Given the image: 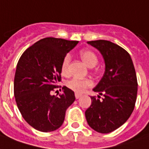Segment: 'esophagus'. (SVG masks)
Here are the masks:
<instances>
[{"mask_svg":"<svg viewBox=\"0 0 149 149\" xmlns=\"http://www.w3.org/2000/svg\"><path fill=\"white\" fill-rule=\"evenodd\" d=\"M83 96V95H82V94H80V93H75V98H76V99H79V98H80L81 96Z\"/></svg>","mask_w":149,"mask_h":149,"instance_id":"esophagus-1","label":"esophagus"}]
</instances>
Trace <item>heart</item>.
Masks as SVG:
<instances>
[{
  "instance_id": "b5f03b06",
  "label": "heart",
  "mask_w": 149,
  "mask_h": 149,
  "mask_svg": "<svg viewBox=\"0 0 149 149\" xmlns=\"http://www.w3.org/2000/svg\"><path fill=\"white\" fill-rule=\"evenodd\" d=\"M80 57L82 60L84 61L85 64L88 67L92 68L95 66L98 62V57L96 55V53L88 49L82 50L80 52ZM70 61V56L67 54L62 59L61 65V71L62 74H66L68 73L69 63ZM92 85V82L89 79H80V78H73L67 81L66 86L70 89L77 92H82L85 89Z\"/></svg>"
}]
</instances>
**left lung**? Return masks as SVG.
Instances as JSON below:
<instances>
[{
    "label": "left lung",
    "mask_w": 149,
    "mask_h": 149,
    "mask_svg": "<svg viewBox=\"0 0 149 149\" xmlns=\"http://www.w3.org/2000/svg\"><path fill=\"white\" fill-rule=\"evenodd\" d=\"M104 61V73L93 91L104 97L92 96V104L85 111L89 127L106 134L123 125L135 108L138 84L130 54L116 44L100 40L88 41Z\"/></svg>",
    "instance_id": "8db88e82"
}]
</instances>
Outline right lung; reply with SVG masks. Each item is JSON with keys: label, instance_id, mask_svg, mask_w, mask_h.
I'll list each match as a JSON object with an SVG mask.
<instances>
[{"label": "right lung", "instance_id": "1", "mask_svg": "<svg viewBox=\"0 0 149 149\" xmlns=\"http://www.w3.org/2000/svg\"><path fill=\"white\" fill-rule=\"evenodd\" d=\"M79 41L59 38L42 39L26 50L18 60L14 92L25 121L37 131L50 132L61 127L65 111L75 100L65 86L59 96L51 95L61 79L62 59Z\"/></svg>", "mask_w": 149, "mask_h": 149}]
</instances>
